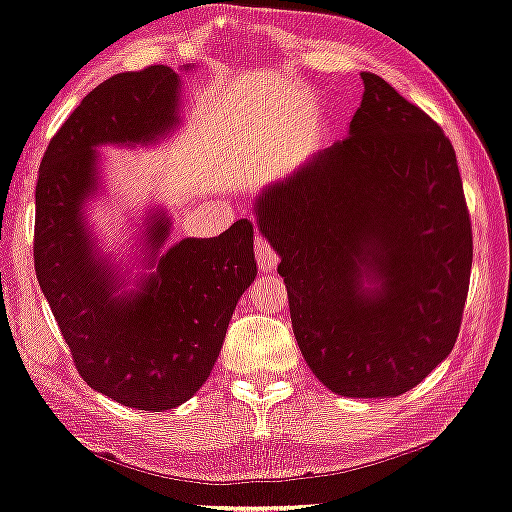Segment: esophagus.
Segmentation results:
<instances>
[{
  "label": "esophagus",
  "mask_w": 512,
  "mask_h": 512,
  "mask_svg": "<svg viewBox=\"0 0 512 512\" xmlns=\"http://www.w3.org/2000/svg\"><path fill=\"white\" fill-rule=\"evenodd\" d=\"M255 257L259 266H262V271H273L278 266V253L262 234L255 236Z\"/></svg>",
  "instance_id": "esophagus-1"
}]
</instances>
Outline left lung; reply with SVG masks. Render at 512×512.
<instances>
[{
    "mask_svg": "<svg viewBox=\"0 0 512 512\" xmlns=\"http://www.w3.org/2000/svg\"><path fill=\"white\" fill-rule=\"evenodd\" d=\"M361 80L349 135L266 186L255 216L315 377L395 398L451 354L474 241L451 140L379 75Z\"/></svg>",
    "mask_w": 512,
    "mask_h": 512,
    "instance_id": "left-lung-1",
    "label": "left lung"
}]
</instances>
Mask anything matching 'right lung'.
<instances>
[{"label":"right lung","mask_w":512,"mask_h":512,"mask_svg":"<svg viewBox=\"0 0 512 512\" xmlns=\"http://www.w3.org/2000/svg\"><path fill=\"white\" fill-rule=\"evenodd\" d=\"M170 66L119 73L82 98L45 149L36 183L34 266L80 377L124 407L165 411L193 398L257 276L248 218L213 239L163 248L170 218H144L147 276L124 287L91 239L85 204L98 188V144H151L179 124Z\"/></svg>","instance_id":"right-lung-1"}]
</instances>
